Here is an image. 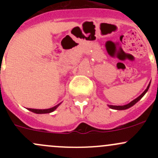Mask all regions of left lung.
I'll return each mask as SVG.
<instances>
[{
	"label": "left lung",
	"mask_w": 158,
	"mask_h": 158,
	"mask_svg": "<svg viewBox=\"0 0 158 158\" xmlns=\"http://www.w3.org/2000/svg\"><path fill=\"white\" fill-rule=\"evenodd\" d=\"M150 85H151V82H149V84H148L147 89H146L145 90H144V92H142V94H141V95H140L138 97V98H135V99H134L133 101H131V102H129L128 104L125 105V106H111V105H108V106H109L110 109H115V110H125V109H129V108H131V106H133L134 105L136 104V103L138 102L139 101V100H141V98H142V97L144 96V95H145L146 92H147L148 91V89H149Z\"/></svg>",
	"instance_id": "8db88e82"
}]
</instances>
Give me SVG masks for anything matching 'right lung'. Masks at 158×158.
<instances>
[{"instance_id":"right-lung-1","label":"right lung","mask_w":158,"mask_h":158,"mask_svg":"<svg viewBox=\"0 0 158 158\" xmlns=\"http://www.w3.org/2000/svg\"><path fill=\"white\" fill-rule=\"evenodd\" d=\"M60 104H61V103L56 105V106H54V107L50 108V109H27L29 110V111H32V112L36 113V114H47V113H51L53 111H55V110L59 107V106H60Z\"/></svg>"}]
</instances>
